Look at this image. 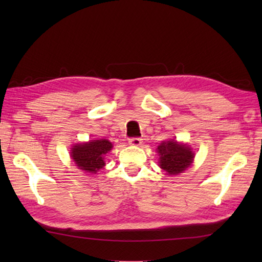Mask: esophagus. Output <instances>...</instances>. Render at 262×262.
Instances as JSON below:
<instances>
[{"instance_id": "obj_1", "label": "esophagus", "mask_w": 262, "mask_h": 262, "mask_svg": "<svg viewBox=\"0 0 262 262\" xmlns=\"http://www.w3.org/2000/svg\"><path fill=\"white\" fill-rule=\"evenodd\" d=\"M128 143H129L130 145H133V146H141L142 143H143V140L140 137H133V138H129Z\"/></svg>"}]
</instances>
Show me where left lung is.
I'll use <instances>...</instances> for the list:
<instances>
[{
	"instance_id": "left-lung-1",
	"label": "left lung",
	"mask_w": 262,
	"mask_h": 262,
	"mask_svg": "<svg viewBox=\"0 0 262 262\" xmlns=\"http://www.w3.org/2000/svg\"><path fill=\"white\" fill-rule=\"evenodd\" d=\"M159 165L168 174H179L191 165L194 153L190 146L174 140L164 141L157 148Z\"/></svg>"
}]
</instances>
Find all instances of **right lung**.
I'll list each match as a JSON object with an SVG mask.
<instances>
[{"instance_id":"right-lung-1","label":"right lung","mask_w":262,"mask_h":262,"mask_svg":"<svg viewBox=\"0 0 262 262\" xmlns=\"http://www.w3.org/2000/svg\"><path fill=\"white\" fill-rule=\"evenodd\" d=\"M113 148L108 140H93L88 143H80L71 148V158L77 168L86 173H97L104 166L103 158Z\"/></svg>"}]
</instances>
